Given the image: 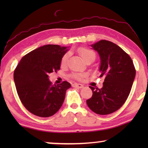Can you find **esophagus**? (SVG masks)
Segmentation results:
<instances>
[{
  "label": "esophagus",
  "mask_w": 148,
  "mask_h": 148,
  "mask_svg": "<svg viewBox=\"0 0 148 148\" xmlns=\"http://www.w3.org/2000/svg\"><path fill=\"white\" fill-rule=\"evenodd\" d=\"M73 87H74V88H82L84 86H83L82 84H73Z\"/></svg>",
  "instance_id": "obj_1"
}]
</instances>
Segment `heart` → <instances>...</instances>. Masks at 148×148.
<instances>
[{
	"label": "heart",
	"mask_w": 148,
	"mask_h": 148,
	"mask_svg": "<svg viewBox=\"0 0 148 148\" xmlns=\"http://www.w3.org/2000/svg\"><path fill=\"white\" fill-rule=\"evenodd\" d=\"M78 53L84 61H86L87 60L89 59H93L94 60L95 58H96V53L92 50L88 48L82 47L79 48ZM69 53H66L62 56L61 62H60L62 66H65L66 65V63H67L69 59ZM71 77L77 80H82L84 77V75L82 73H73L71 75Z\"/></svg>",
	"instance_id": "1"
}]
</instances>
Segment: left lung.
I'll return each mask as SVG.
<instances>
[{
    "instance_id": "1",
    "label": "left lung",
    "mask_w": 148,
    "mask_h": 148,
    "mask_svg": "<svg viewBox=\"0 0 148 148\" xmlns=\"http://www.w3.org/2000/svg\"><path fill=\"white\" fill-rule=\"evenodd\" d=\"M91 46L99 54L100 77L105 79L101 89L90 86L93 95L86 102L96 114H109L119 110L127 100L136 71L129 54L116 44L103 40Z\"/></svg>"
}]
</instances>
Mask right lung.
Masks as SVG:
<instances>
[{
  "label": "right lung",
  "instance_id": "add662e5",
  "mask_svg": "<svg viewBox=\"0 0 148 148\" xmlns=\"http://www.w3.org/2000/svg\"><path fill=\"white\" fill-rule=\"evenodd\" d=\"M67 47L48 44L32 50L21 58L13 77L20 100L28 111L40 117L54 115L62 106L67 82L52 85L48 75L60 69Z\"/></svg>",
  "mask_w": 148,
  "mask_h": 148
}]
</instances>
